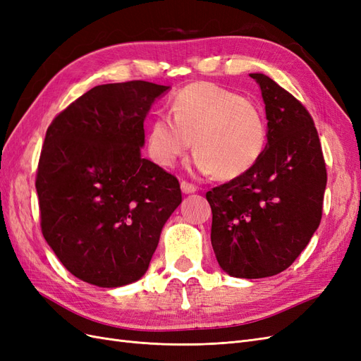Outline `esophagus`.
<instances>
[{
  "instance_id": "1",
  "label": "esophagus",
  "mask_w": 361,
  "mask_h": 361,
  "mask_svg": "<svg viewBox=\"0 0 361 361\" xmlns=\"http://www.w3.org/2000/svg\"><path fill=\"white\" fill-rule=\"evenodd\" d=\"M180 190H182L183 194H192V192L197 191V188H195V185H192V183H190L187 180H182L180 182Z\"/></svg>"
}]
</instances>
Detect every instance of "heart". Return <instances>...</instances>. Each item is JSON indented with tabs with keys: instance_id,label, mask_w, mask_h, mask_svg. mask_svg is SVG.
<instances>
[{
	"instance_id": "1",
	"label": "heart",
	"mask_w": 361,
	"mask_h": 361,
	"mask_svg": "<svg viewBox=\"0 0 361 361\" xmlns=\"http://www.w3.org/2000/svg\"><path fill=\"white\" fill-rule=\"evenodd\" d=\"M170 111L157 114L147 134L149 155L162 167H171L194 143L195 170L233 179L264 154L267 130L259 108L223 87H183L174 94Z\"/></svg>"
}]
</instances>
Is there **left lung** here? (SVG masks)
Segmentation results:
<instances>
[{"instance_id": "1", "label": "left lung", "mask_w": 361, "mask_h": 361, "mask_svg": "<svg viewBox=\"0 0 361 361\" xmlns=\"http://www.w3.org/2000/svg\"><path fill=\"white\" fill-rule=\"evenodd\" d=\"M268 120L264 154L247 173L206 192L211 243L228 276L264 279L289 268L322 216L326 169L305 106L264 73H250Z\"/></svg>"}]
</instances>
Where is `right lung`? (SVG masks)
<instances>
[{"label": "right lung", "mask_w": 361, "mask_h": 361, "mask_svg": "<svg viewBox=\"0 0 361 361\" xmlns=\"http://www.w3.org/2000/svg\"><path fill=\"white\" fill-rule=\"evenodd\" d=\"M169 89L96 85L47 130L36 178L42 233L64 268L90 285L143 277L182 202L179 180L140 150L150 106Z\"/></svg>", "instance_id": "obj_1"}]
</instances>
